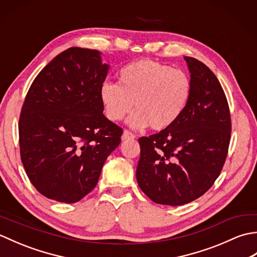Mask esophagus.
<instances>
[{"mask_svg": "<svg viewBox=\"0 0 257 257\" xmlns=\"http://www.w3.org/2000/svg\"><path fill=\"white\" fill-rule=\"evenodd\" d=\"M135 138H136V136L133 133H130L129 130H124L122 136H121L122 140H129V139H135Z\"/></svg>", "mask_w": 257, "mask_h": 257, "instance_id": "esophagus-1", "label": "esophagus"}]
</instances>
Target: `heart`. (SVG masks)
I'll list each match as a JSON object with an SVG mask.
<instances>
[{
	"label": "heart",
	"mask_w": 257,
	"mask_h": 257,
	"mask_svg": "<svg viewBox=\"0 0 257 257\" xmlns=\"http://www.w3.org/2000/svg\"><path fill=\"white\" fill-rule=\"evenodd\" d=\"M192 83L182 70L151 59L125 65L118 72V84L105 81L99 97L106 117L119 121L137 109L129 119L134 128L150 125L163 130L177 121L187 108Z\"/></svg>",
	"instance_id": "heart-1"
}]
</instances>
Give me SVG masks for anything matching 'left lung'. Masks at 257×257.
<instances>
[{
    "instance_id": "obj_1",
    "label": "left lung",
    "mask_w": 257,
    "mask_h": 257,
    "mask_svg": "<svg viewBox=\"0 0 257 257\" xmlns=\"http://www.w3.org/2000/svg\"><path fill=\"white\" fill-rule=\"evenodd\" d=\"M192 91L187 108L171 127L141 137L137 181L158 204L183 205L203 195L224 165L231 116L224 91L212 70L184 56Z\"/></svg>"
}]
</instances>
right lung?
Instances as JSON below:
<instances>
[{
    "mask_svg": "<svg viewBox=\"0 0 257 257\" xmlns=\"http://www.w3.org/2000/svg\"><path fill=\"white\" fill-rule=\"evenodd\" d=\"M109 69L100 52L70 47L43 68L22 107L21 159L46 198L75 203L96 187L122 129L103 116L99 89Z\"/></svg>",
    "mask_w": 257,
    "mask_h": 257,
    "instance_id": "right-lung-1",
    "label": "right lung"
}]
</instances>
